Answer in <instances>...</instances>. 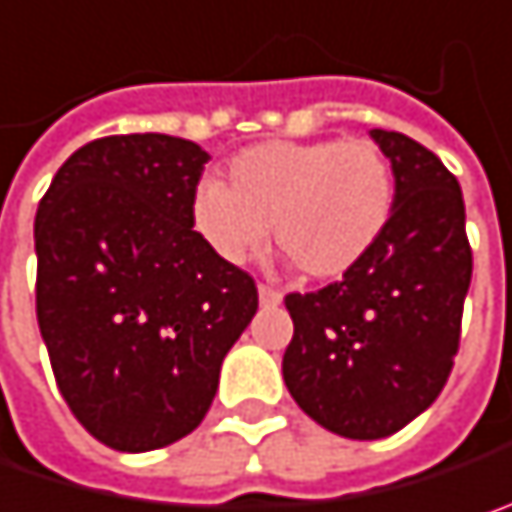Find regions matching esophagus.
Instances as JSON below:
<instances>
[{
    "mask_svg": "<svg viewBox=\"0 0 512 512\" xmlns=\"http://www.w3.org/2000/svg\"><path fill=\"white\" fill-rule=\"evenodd\" d=\"M257 299H260V304H263V307H275V304H281V299H284V296H281L275 287H269V284H260V287H257Z\"/></svg>",
    "mask_w": 512,
    "mask_h": 512,
    "instance_id": "esophagus-1",
    "label": "esophagus"
}]
</instances>
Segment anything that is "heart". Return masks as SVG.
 Masks as SVG:
<instances>
[{
  "label": "heart",
  "mask_w": 512,
  "mask_h": 512,
  "mask_svg": "<svg viewBox=\"0 0 512 512\" xmlns=\"http://www.w3.org/2000/svg\"><path fill=\"white\" fill-rule=\"evenodd\" d=\"M395 208L390 161L369 140H269L228 163V184L202 181L193 228L219 260L240 266L272 237L304 278L354 269L384 237Z\"/></svg>",
  "instance_id": "b5f03b06"
}]
</instances>
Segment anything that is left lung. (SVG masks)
Segmentation results:
<instances>
[{"label": "left lung", "mask_w": 512, "mask_h": 512, "mask_svg": "<svg viewBox=\"0 0 512 512\" xmlns=\"http://www.w3.org/2000/svg\"><path fill=\"white\" fill-rule=\"evenodd\" d=\"M390 161L384 237L343 281L290 293L284 384L304 413L346 440H384L442 393L472 281L457 178L407 134L372 128Z\"/></svg>", "instance_id": "obj_1"}]
</instances>
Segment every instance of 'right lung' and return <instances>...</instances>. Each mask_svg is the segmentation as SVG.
Here are the masks:
<instances>
[{
  "label": "right lung",
  "instance_id": "right-lung-1",
  "mask_svg": "<svg viewBox=\"0 0 512 512\" xmlns=\"http://www.w3.org/2000/svg\"><path fill=\"white\" fill-rule=\"evenodd\" d=\"M208 161L184 137H102L72 152L34 216L37 325L58 390L117 451L196 431L257 313L255 281L193 231Z\"/></svg>",
  "mask_w": 512,
  "mask_h": 512
}]
</instances>
